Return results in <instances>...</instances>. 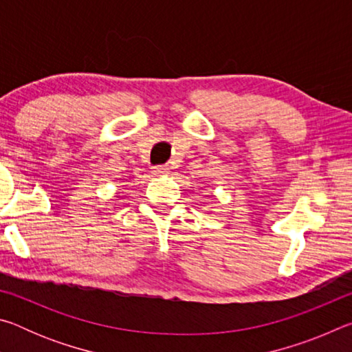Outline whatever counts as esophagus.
I'll list each match as a JSON object with an SVG mask.
<instances>
[{
    "label": "esophagus",
    "instance_id": "esophagus-1",
    "mask_svg": "<svg viewBox=\"0 0 352 352\" xmlns=\"http://www.w3.org/2000/svg\"><path fill=\"white\" fill-rule=\"evenodd\" d=\"M152 174L155 177H166L169 175V168H166V166H157V168H153Z\"/></svg>",
    "mask_w": 352,
    "mask_h": 352
}]
</instances>
